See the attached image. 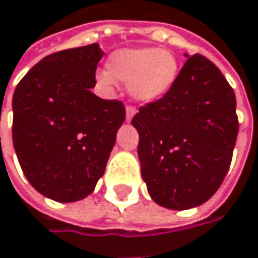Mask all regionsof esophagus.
<instances>
[{
  "instance_id": "34e87169",
  "label": "esophagus",
  "mask_w": 258,
  "mask_h": 258,
  "mask_svg": "<svg viewBox=\"0 0 258 258\" xmlns=\"http://www.w3.org/2000/svg\"><path fill=\"white\" fill-rule=\"evenodd\" d=\"M136 110L134 107H126V122L129 123L132 119H134V116H135Z\"/></svg>"
}]
</instances>
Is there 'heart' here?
<instances>
[{"mask_svg":"<svg viewBox=\"0 0 258 258\" xmlns=\"http://www.w3.org/2000/svg\"><path fill=\"white\" fill-rule=\"evenodd\" d=\"M107 71L97 72L101 88L113 91L117 83L127 84L131 98L152 104L167 96L177 81L178 62L173 52L157 47H124L107 59Z\"/></svg>","mask_w":258,"mask_h":258,"instance_id":"1","label":"heart"}]
</instances>
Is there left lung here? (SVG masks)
<instances>
[{
	"instance_id": "left-lung-1",
	"label": "left lung",
	"mask_w": 258,
	"mask_h": 258,
	"mask_svg": "<svg viewBox=\"0 0 258 258\" xmlns=\"http://www.w3.org/2000/svg\"><path fill=\"white\" fill-rule=\"evenodd\" d=\"M186 58L173 90L132 119L149 196L173 211L200 206L216 193L238 135L237 100L222 72L199 53Z\"/></svg>"
}]
</instances>
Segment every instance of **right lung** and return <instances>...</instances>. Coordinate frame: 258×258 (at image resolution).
Wrapping results in <instances>:
<instances>
[{"label":"right lung","instance_id":"obj_1","mask_svg":"<svg viewBox=\"0 0 258 258\" xmlns=\"http://www.w3.org/2000/svg\"><path fill=\"white\" fill-rule=\"evenodd\" d=\"M98 43L37 62L13 96V145L29 183L45 198L70 203L87 198L106 170L124 107L91 93Z\"/></svg>","mask_w":258,"mask_h":258}]
</instances>
